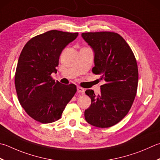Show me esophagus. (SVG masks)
<instances>
[{
  "mask_svg": "<svg viewBox=\"0 0 160 160\" xmlns=\"http://www.w3.org/2000/svg\"><path fill=\"white\" fill-rule=\"evenodd\" d=\"M77 90H78V93H83L84 92V91H85L83 88H82V87H78Z\"/></svg>",
  "mask_w": 160,
  "mask_h": 160,
  "instance_id": "esophagus-1",
  "label": "esophagus"
}]
</instances>
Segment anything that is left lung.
Returning a JSON list of instances; mask_svg holds the SVG:
<instances>
[{"label": "left lung", "mask_w": 160, "mask_h": 160, "mask_svg": "<svg viewBox=\"0 0 160 160\" xmlns=\"http://www.w3.org/2000/svg\"><path fill=\"white\" fill-rule=\"evenodd\" d=\"M94 52L92 72L105 81L101 93L86 90L92 103L84 111L87 123L98 128H109L126 117L135 98L138 68L130 47L119 34L111 32L82 33Z\"/></svg>", "instance_id": "1"}]
</instances>
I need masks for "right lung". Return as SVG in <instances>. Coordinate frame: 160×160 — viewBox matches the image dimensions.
<instances>
[{
	"instance_id": "obj_1",
	"label": "right lung",
	"mask_w": 160,
	"mask_h": 160,
	"mask_svg": "<svg viewBox=\"0 0 160 160\" xmlns=\"http://www.w3.org/2000/svg\"><path fill=\"white\" fill-rule=\"evenodd\" d=\"M78 33L50 30L33 37L23 47L15 73V87L21 105L42 123L59 119L76 92V86L52 80L63 49Z\"/></svg>"
}]
</instances>
